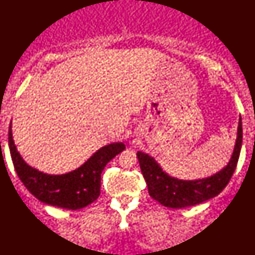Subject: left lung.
Segmentation results:
<instances>
[{
	"label": "left lung",
	"mask_w": 255,
	"mask_h": 255,
	"mask_svg": "<svg viewBox=\"0 0 255 255\" xmlns=\"http://www.w3.org/2000/svg\"><path fill=\"white\" fill-rule=\"evenodd\" d=\"M241 143L243 124L240 118L234 150L227 165L213 175L198 180H180L170 176L161 168L153 156L143 151H137L138 163L147 182L148 193L154 200L169 208L189 207L214 198L227 186L233 175L239 160Z\"/></svg>",
	"instance_id": "8db88e82"
}]
</instances>
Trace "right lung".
<instances>
[{
    "mask_svg": "<svg viewBox=\"0 0 255 255\" xmlns=\"http://www.w3.org/2000/svg\"><path fill=\"white\" fill-rule=\"evenodd\" d=\"M8 142L15 170L25 188L43 204L72 211L86 207L99 198L102 170L126 148L122 142L109 143L96 150L79 168L54 175L40 172L25 162L14 143L11 124Z\"/></svg>",
    "mask_w": 255,
    "mask_h": 255,
    "instance_id": "1",
    "label": "right lung"
}]
</instances>
